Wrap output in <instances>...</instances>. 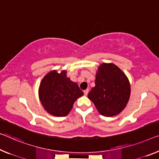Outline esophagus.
<instances>
[{"instance_id": "1", "label": "esophagus", "mask_w": 159, "mask_h": 159, "mask_svg": "<svg viewBox=\"0 0 159 159\" xmlns=\"http://www.w3.org/2000/svg\"><path fill=\"white\" fill-rule=\"evenodd\" d=\"M88 92H89V89H88L84 90V94L85 96H87V95L88 94Z\"/></svg>"}]
</instances>
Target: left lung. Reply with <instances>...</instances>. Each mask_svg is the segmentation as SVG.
<instances>
[{"label": "left lung", "mask_w": 159, "mask_h": 159, "mask_svg": "<svg viewBox=\"0 0 159 159\" xmlns=\"http://www.w3.org/2000/svg\"><path fill=\"white\" fill-rule=\"evenodd\" d=\"M130 83L126 75L112 63H103L96 75L95 87L88 98L104 116L119 114L125 108L130 97Z\"/></svg>", "instance_id": "8db88e82"}]
</instances>
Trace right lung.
Listing matches in <instances>:
<instances>
[{
	"mask_svg": "<svg viewBox=\"0 0 159 159\" xmlns=\"http://www.w3.org/2000/svg\"><path fill=\"white\" fill-rule=\"evenodd\" d=\"M67 71H51L42 80L39 87V98L44 109L55 116H65L77 98L84 93L76 82L67 77Z\"/></svg>",
	"mask_w": 159,
	"mask_h": 159,
	"instance_id": "add662e5",
	"label": "right lung"
}]
</instances>
